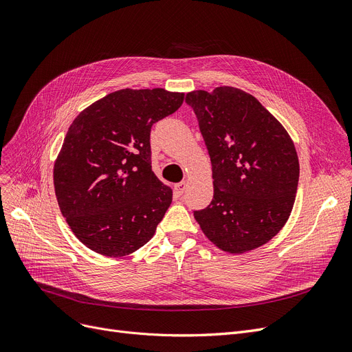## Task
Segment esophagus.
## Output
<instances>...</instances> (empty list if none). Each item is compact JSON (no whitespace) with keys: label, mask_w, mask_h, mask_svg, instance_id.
Here are the masks:
<instances>
[{"label":"esophagus","mask_w":352,"mask_h":352,"mask_svg":"<svg viewBox=\"0 0 352 352\" xmlns=\"http://www.w3.org/2000/svg\"><path fill=\"white\" fill-rule=\"evenodd\" d=\"M186 182H180V183H177V185H175V196L176 197H180L182 195H183V192L186 190Z\"/></svg>","instance_id":"34e87169"}]
</instances>
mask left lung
<instances>
[{
  "mask_svg": "<svg viewBox=\"0 0 352 352\" xmlns=\"http://www.w3.org/2000/svg\"><path fill=\"white\" fill-rule=\"evenodd\" d=\"M212 162L213 199L193 210L205 235L242 254L271 241L288 221L299 180L295 146L258 100L235 87L186 94Z\"/></svg>",
  "mask_w": 352,
  "mask_h": 352,
  "instance_id": "1",
  "label": "left lung"
}]
</instances>
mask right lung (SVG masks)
Instances as JSON below:
<instances>
[{
  "label": "right lung",
  "mask_w": 352,
  "mask_h": 352,
  "mask_svg": "<svg viewBox=\"0 0 352 352\" xmlns=\"http://www.w3.org/2000/svg\"><path fill=\"white\" fill-rule=\"evenodd\" d=\"M185 94L124 89L82 110L54 164L58 206L74 235L106 256L135 252L155 235L173 192L152 170V126Z\"/></svg>",
  "instance_id": "1"
}]
</instances>
